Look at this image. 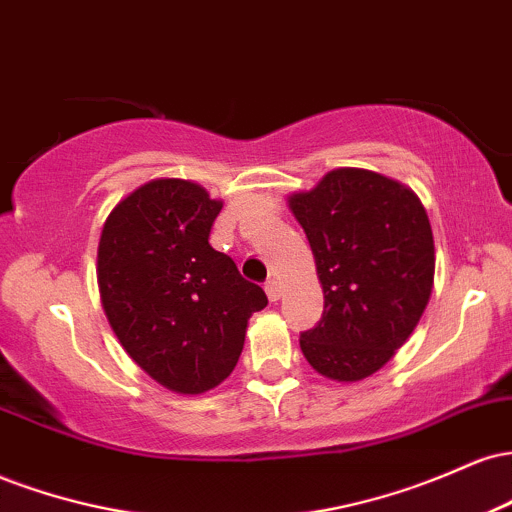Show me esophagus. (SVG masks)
I'll return each instance as SVG.
<instances>
[{
	"instance_id": "1",
	"label": "esophagus",
	"mask_w": 512,
	"mask_h": 512,
	"mask_svg": "<svg viewBox=\"0 0 512 512\" xmlns=\"http://www.w3.org/2000/svg\"><path fill=\"white\" fill-rule=\"evenodd\" d=\"M264 291H267V296H269V301H279L281 298V286H279V281H267V284H264Z\"/></svg>"
}]
</instances>
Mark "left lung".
Instances as JSON below:
<instances>
[{
  "mask_svg": "<svg viewBox=\"0 0 512 512\" xmlns=\"http://www.w3.org/2000/svg\"><path fill=\"white\" fill-rule=\"evenodd\" d=\"M289 207L325 293L322 320L301 334L303 356L337 383L368 378L407 342L431 298L436 248L424 204L402 182L337 168Z\"/></svg>",
  "mask_w": 512,
  "mask_h": 512,
  "instance_id": "left-lung-1",
  "label": "left lung"
}]
</instances>
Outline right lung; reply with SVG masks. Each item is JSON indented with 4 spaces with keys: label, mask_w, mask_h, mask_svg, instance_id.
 <instances>
[{
    "label": "right lung",
    "mask_w": 512,
    "mask_h": 512,
    "mask_svg": "<svg viewBox=\"0 0 512 512\" xmlns=\"http://www.w3.org/2000/svg\"><path fill=\"white\" fill-rule=\"evenodd\" d=\"M221 207L197 182L151 180L110 211L98 243L110 327L129 358L178 395H202L233 373L248 320L267 305L209 245Z\"/></svg>",
    "instance_id": "right-lung-1"
}]
</instances>
